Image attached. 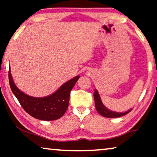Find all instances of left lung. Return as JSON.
Instances as JSON below:
<instances>
[{
    "mask_svg": "<svg viewBox=\"0 0 157 157\" xmlns=\"http://www.w3.org/2000/svg\"><path fill=\"white\" fill-rule=\"evenodd\" d=\"M94 99L95 101L96 109H97L98 113L101 116L106 117V118H118V117L126 115V114L132 111V109H130L128 111L123 112V113H118V112H115L108 109L103 104L101 98H100V96L97 90L94 92Z\"/></svg>",
    "mask_w": 157,
    "mask_h": 157,
    "instance_id": "1",
    "label": "left lung"
}]
</instances>
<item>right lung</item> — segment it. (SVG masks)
<instances>
[{
	"label": "right lung",
	"mask_w": 157,
	"mask_h": 157,
	"mask_svg": "<svg viewBox=\"0 0 157 157\" xmlns=\"http://www.w3.org/2000/svg\"><path fill=\"white\" fill-rule=\"evenodd\" d=\"M9 83L11 90L27 113L41 121H54L64 115L69 104L71 91L79 78L78 75L64 83L52 94L33 97L22 92L14 83L9 67Z\"/></svg>",
	"instance_id": "right-lung-1"
}]
</instances>
